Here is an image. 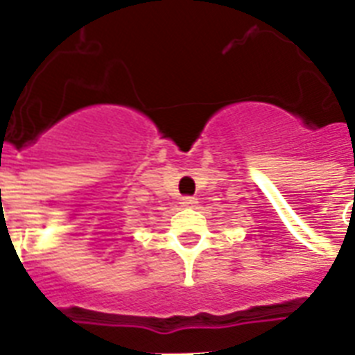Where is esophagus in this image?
<instances>
[{
  "label": "esophagus",
  "mask_w": 355,
  "mask_h": 355,
  "mask_svg": "<svg viewBox=\"0 0 355 355\" xmlns=\"http://www.w3.org/2000/svg\"><path fill=\"white\" fill-rule=\"evenodd\" d=\"M197 202H199V200L195 199V197H182V206H186V208H195Z\"/></svg>",
  "instance_id": "34e87169"
}]
</instances>
